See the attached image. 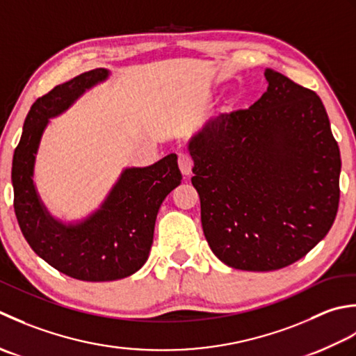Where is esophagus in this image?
<instances>
[{
  "instance_id": "1",
  "label": "esophagus",
  "mask_w": 356,
  "mask_h": 356,
  "mask_svg": "<svg viewBox=\"0 0 356 356\" xmlns=\"http://www.w3.org/2000/svg\"><path fill=\"white\" fill-rule=\"evenodd\" d=\"M178 165H179L181 173H183L184 177H188L192 173V168H193L192 156L188 155L187 152H179V154H178Z\"/></svg>"
}]
</instances>
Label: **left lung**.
<instances>
[{
    "instance_id": "1",
    "label": "left lung",
    "mask_w": 356,
    "mask_h": 356,
    "mask_svg": "<svg viewBox=\"0 0 356 356\" xmlns=\"http://www.w3.org/2000/svg\"><path fill=\"white\" fill-rule=\"evenodd\" d=\"M264 75L255 104L221 113L188 144L210 249L252 272L306 257L339 204V147L323 101L280 72Z\"/></svg>"
}]
</instances>
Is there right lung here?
Instances as JSON below:
<instances>
[{
  "label": "right lung",
  "mask_w": 356,
  "mask_h": 356,
  "mask_svg": "<svg viewBox=\"0 0 356 356\" xmlns=\"http://www.w3.org/2000/svg\"><path fill=\"white\" fill-rule=\"evenodd\" d=\"M106 76V69H93L36 99L12 161L13 209L26 241L56 270L81 281H113L140 270L154 243L159 206L181 183L172 154L149 168L124 170L104 206L81 224L64 226L46 213L32 181L42 130L49 118Z\"/></svg>",
  "instance_id": "add662e5"
}]
</instances>
